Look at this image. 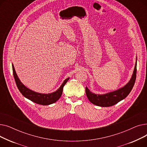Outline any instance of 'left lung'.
Segmentation results:
<instances>
[{
  "instance_id": "8db88e82",
  "label": "left lung",
  "mask_w": 147,
  "mask_h": 147,
  "mask_svg": "<svg viewBox=\"0 0 147 147\" xmlns=\"http://www.w3.org/2000/svg\"><path fill=\"white\" fill-rule=\"evenodd\" d=\"M136 65L137 58L134 70L130 80L124 86L116 90L104 94H96L91 92L88 88L86 86V94L89 101L97 106L107 107L113 106L121 100L124 99L129 94L134 86L136 76Z\"/></svg>"
}]
</instances>
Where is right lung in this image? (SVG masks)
Here are the masks:
<instances>
[{
	"instance_id": "1",
	"label": "right lung",
	"mask_w": 147,
	"mask_h": 147,
	"mask_svg": "<svg viewBox=\"0 0 147 147\" xmlns=\"http://www.w3.org/2000/svg\"><path fill=\"white\" fill-rule=\"evenodd\" d=\"M12 71L14 79L16 82L18 89L21 94L25 98L28 99L30 101L33 102H35L38 104H40L43 105H48L52 104L54 102H57L61 97L62 94H63V88L64 86L67 81L69 80V78L66 79L63 83H62L61 86L55 92L49 94H41L38 92H34L27 88L24 84H23L18 78V77L15 71V69L13 64H12Z\"/></svg>"
}]
</instances>
